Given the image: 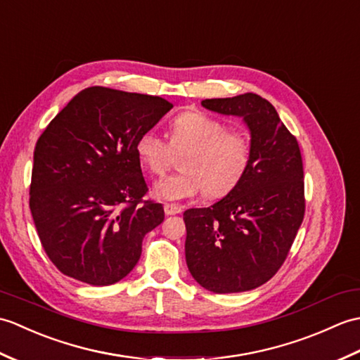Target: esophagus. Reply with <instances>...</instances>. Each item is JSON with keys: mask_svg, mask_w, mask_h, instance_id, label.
<instances>
[{"mask_svg": "<svg viewBox=\"0 0 360 360\" xmlns=\"http://www.w3.org/2000/svg\"><path fill=\"white\" fill-rule=\"evenodd\" d=\"M165 212L167 215H175V214H180L181 212V206L179 205H174V203H165Z\"/></svg>", "mask_w": 360, "mask_h": 360, "instance_id": "obj_1", "label": "esophagus"}]
</instances>
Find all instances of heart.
<instances>
[{"mask_svg": "<svg viewBox=\"0 0 360 360\" xmlns=\"http://www.w3.org/2000/svg\"><path fill=\"white\" fill-rule=\"evenodd\" d=\"M135 155L143 169L162 175L169 167L174 153L183 155L181 172L167 175L154 185V194L163 200L207 194L228 195L237 188L251 163V141L240 131L228 129L220 120L202 110H186L169 126V143L146 129L135 139Z\"/></svg>", "mask_w": 360, "mask_h": 360, "instance_id": "heart-1", "label": "heart"}]
</instances>
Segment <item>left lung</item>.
<instances>
[{
    "instance_id": "left-lung-1",
    "label": "left lung",
    "mask_w": 360,
    "mask_h": 360,
    "mask_svg": "<svg viewBox=\"0 0 360 360\" xmlns=\"http://www.w3.org/2000/svg\"><path fill=\"white\" fill-rule=\"evenodd\" d=\"M202 106L242 117L252 154L234 191L210 207L183 214L188 269L207 291H250L283 265L302 225L305 191L299 143L274 106L257 94L203 100Z\"/></svg>"
}]
</instances>
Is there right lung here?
<instances>
[{
  "label": "right lung",
  "instance_id": "add662e5",
  "mask_svg": "<svg viewBox=\"0 0 360 360\" xmlns=\"http://www.w3.org/2000/svg\"><path fill=\"white\" fill-rule=\"evenodd\" d=\"M171 109L162 97L94 86L47 124L35 146L29 205L63 274L106 286L137 265L143 237L165 211L143 200L148 185L134 145Z\"/></svg>",
  "mask_w": 360,
  "mask_h": 360
}]
</instances>
